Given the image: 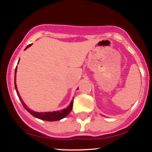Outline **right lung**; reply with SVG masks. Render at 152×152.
Masks as SVG:
<instances>
[{
	"instance_id": "add662e5",
	"label": "right lung",
	"mask_w": 152,
	"mask_h": 152,
	"mask_svg": "<svg viewBox=\"0 0 152 152\" xmlns=\"http://www.w3.org/2000/svg\"><path fill=\"white\" fill-rule=\"evenodd\" d=\"M31 45L32 44H29L28 46H26V48H28V47H30ZM16 71H17V67L15 68V90H16V93H17V94H18V98L20 100V102H21L23 107L25 108V109L27 110V111H28V112L30 113L31 115H33L34 117H36L38 118H40V119H41V120H45V121H58V120H61V119H62V118H65L66 116L71 112V109H72V107H73V102H71V104L68 106V108H66V109L61 110V111H59L39 113V112H35V111H31V110L29 109L28 107H27V106H26V104H24V102H23V100L21 99V97L20 96V94H19L18 91V89H17V86H16V84H15V81H16V79H15V77H16Z\"/></svg>"
}]
</instances>
